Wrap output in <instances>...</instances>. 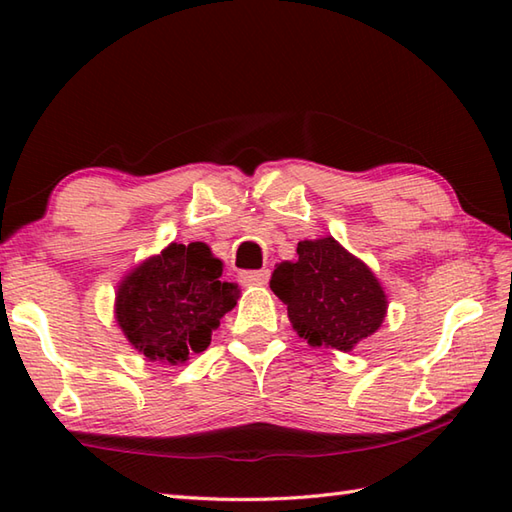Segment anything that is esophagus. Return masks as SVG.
I'll return each mask as SVG.
<instances>
[{"mask_svg":"<svg viewBox=\"0 0 512 512\" xmlns=\"http://www.w3.org/2000/svg\"><path fill=\"white\" fill-rule=\"evenodd\" d=\"M268 279V270H244V273H239V281H242L244 286H264L268 284Z\"/></svg>","mask_w":512,"mask_h":512,"instance_id":"obj_1","label":"esophagus"}]
</instances>
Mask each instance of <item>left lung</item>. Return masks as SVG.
<instances>
[{
  "mask_svg": "<svg viewBox=\"0 0 512 512\" xmlns=\"http://www.w3.org/2000/svg\"><path fill=\"white\" fill-rule=\"evenodd\" d=\"M297 255V262L275 266L270 290L288 306V319L301 339L312 347L350 352L383 323V286L334 237L299 242Z\"/></svg>",
  "mask_w": 512,
  "mask_h": 512,
  "instance_id": "1",
  "label": "left lung"
}]
</instances>
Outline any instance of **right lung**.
Wrapping results in <instances>:
<instances>
[{
    "instance_id": "right-lung-1",
    "label": "right lung",
    "mask_w": 512,
    "mask_h": 512,
    "mask_svg": "<svg viewBox=\"0 0 512 512\" xmlns=\"http://www.w3.org/2000/svg\"><path fill=\"white\" fill-rule=\"evenodd\" d=\"M222 262L204 242L169 244L116 290V323L147 361L180 365L211 343L239 288L220 281Z\"/></svg>"
}]
</instances>
